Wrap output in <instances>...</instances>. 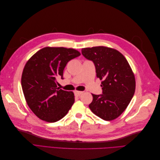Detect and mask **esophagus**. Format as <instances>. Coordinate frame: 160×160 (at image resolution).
<instances>
[{"mask_svg": "<svg viewBox=\"0 0 160 160\" xmlns=\"http://www.w3.org/2000/svg\"><path fill=\"white\" fill-rule=\"evenodd\" d=\"M83 93V91H75V95H77V96H79L80 95H81Z\"/></svg>", "mask_w": 160, "mask_h": 160, "instance_id": "1", "label": "esophagus"}]
</instances>
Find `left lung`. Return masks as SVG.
I'll return each instance as SVG.
<instances>
[{
	"label": "left lung",
	"instance_id": "obj_1",
	"mask_svg": "<svg viewBox=\"0 0 160 160\" xmlns=\"http://www.w3.org/2000/svg\"><path fill=\"white\" fill-rule=\"evenodd\" d=\"M81 52L93 61L97 77L102 81L103 94H92L90 109L105 121L118 118L127 108L135 90V75L129 62L119 51L108 47L83 48Z\"/></svg>",
	"mask_w": 160,
	"mask_h": 160
}]
</instances>
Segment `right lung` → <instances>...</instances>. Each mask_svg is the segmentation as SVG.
Wrapping results in <instances>:
<instances>
[{
    "label": "right lung",
    "mask_w": 160,
    "mask_h": 160,
    "mask_svg": "<svg viewBox=\"0 0 160 160\" xmlns=\"http://www.w3.org/2000/svg\"><path fill=\"white\" fill-rule=\"evenodd\" d=\"M81 55L74 49L47 47L34 54L24 67L21 85L28 107L41 120L53 123L67 115L75 102L72 91L57 88L67 62Z\"/></svg>",
    "instance_id": "add662e5"
}]
</instances>
